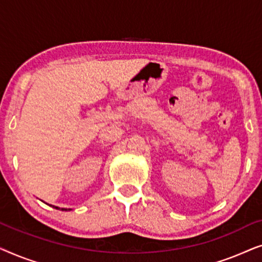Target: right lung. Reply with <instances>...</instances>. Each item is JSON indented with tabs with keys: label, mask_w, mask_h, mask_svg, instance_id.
Masks as SVG:
<instances>
[{
	"label": "right lung",
	"mask_w": 262,
	"mask_h": 262,
	"mask_svg": "<svg viewBox=\"0 0 262 262\" xmlns=\"http://www.w3.org/2000/svg\"><path fill=\"white\" fill-rule=\"evenodd\" d=\"M50 206H52L53 209H57V210H62V211H70V209H63V207H62V209H60V207H58V206H53V205H50Z\"/></svg>",
	"instance_id": "add662e5"
}]
</instances>
